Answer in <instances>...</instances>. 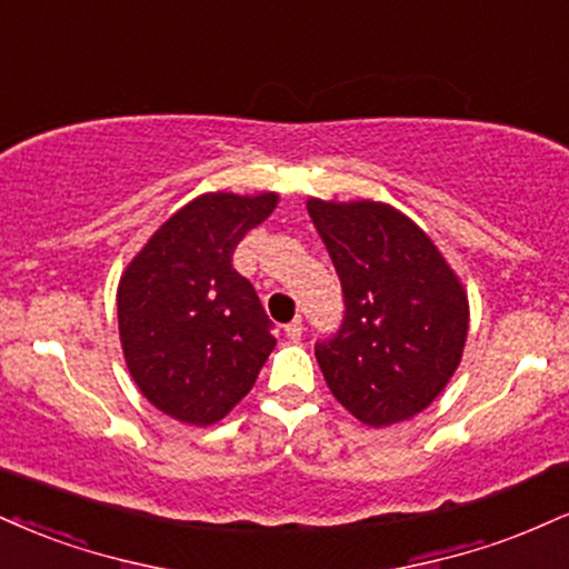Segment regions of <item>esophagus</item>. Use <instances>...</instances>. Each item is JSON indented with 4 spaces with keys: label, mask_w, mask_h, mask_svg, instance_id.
Instances as JSON below:
<instances>
[{
    "label": "esophagus",
    "mask_w": 569,
    "mask_h": 569,
    "mask_svg": "<svg viewBox=\"0 0 569 569\" xmlns=\"http://www.w3.org/2000/svg\"><path fill=\"white\" fill-rule=\"evenodd\" d=\"M302 331H305V326H302V318H293L291 323H286V337L293 339V341H299V339H302Z\"/></svg>",
    "instance_id": "34e87169"
}]
</instances>
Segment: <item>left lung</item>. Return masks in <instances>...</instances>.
<instances>
[{
	"instance_id": "1",
	"label": "left lung",
	"mask_w": 569,
	"mask_h": 569,
	"mask_svg": "<svg viewBox=\"0 0 569 569\" xmlns=\"http://www.w3.org/2000/svg\"><path fill=\"white\" fill-rule=\"evenodd\" d=\"M345 293L315 358L333 397L368 427L410 419L442 392L469 331L467 293L427 232L376 201L310 198Z\"/></svg>"
}]
</instances>
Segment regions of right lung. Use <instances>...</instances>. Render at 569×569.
<instances>
[{"label": "right lung", "instance_id": "obj_1", "mask_svg": "<svg viewBox=\"0 0 569 569\" xmlns=\"http://www.w3.org/2000/svg\"><path fill=\"white\" fill-rule=\"evenodd\" d=\"M278 196L207 193L169 217L119 283V333L140 392L163 413L207 427L254 387L276 347L236 246Z\"/></svg>", "mask_w": 569, "mask_h": 569}]
</instances>
